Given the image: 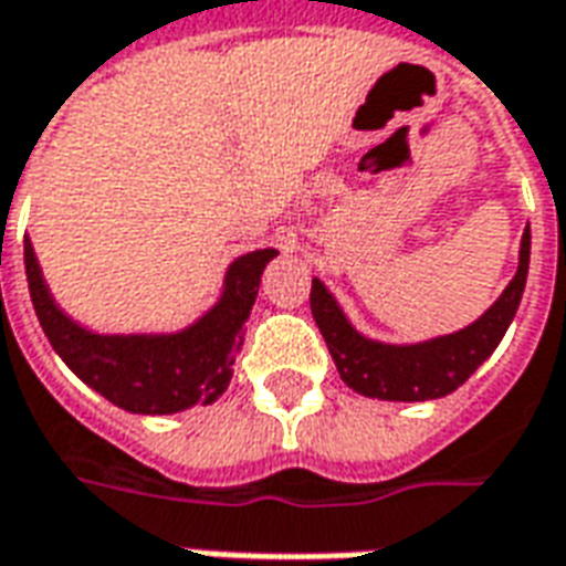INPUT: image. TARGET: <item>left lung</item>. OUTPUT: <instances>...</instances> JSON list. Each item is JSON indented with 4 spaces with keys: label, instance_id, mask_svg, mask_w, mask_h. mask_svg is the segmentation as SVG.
<instances>
[{
    "label": "left lung",
    "instance_id": "left-lung-1",
    "mask_svg": "<svg viewBox=\"0 0 566 566\" xmlns=\"http://www.w3.org/2000/svg\"><path fill=\"white\" fill-rule=\"evenodd\" d=\"M527 263H531V230H524L522 251H518V272L510 287L500 294L494 306L482 318L470 324L467 331L439 336L421 345H381L373 343L345 321L343 308L327 294V287L312 279V318L318 324L324 343L331 348L336 369L348 388L364 397L379 400H437L482 367L503 339V333L515 318V308L522 303L524 282H527Z\"/></svg>",
    "mask_w": 566,
    "mask_h": 566
}]
</instances>
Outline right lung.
<instances>
[{
  "label": "right lung",
  "mask_w": 566,
  "mask_h": 566,
  "mask_svg": "<svg viewBox=\"0 0 566 566\" xmlns=\"http://www.w3.org/2000/svg\"><path fill=\"white\" fill-rule=\"evenodd\" d=\"M272 258L275 251L263 248L235 260L227 270L221 303L187 331L172 336H96L54 306L32 242H23L32 306L48 343L93 391L139 416H172L197 403H214L227 391L260 275Z\"/></svg>",
  "instance_id": "right-lung-1"
}]
</instances>
